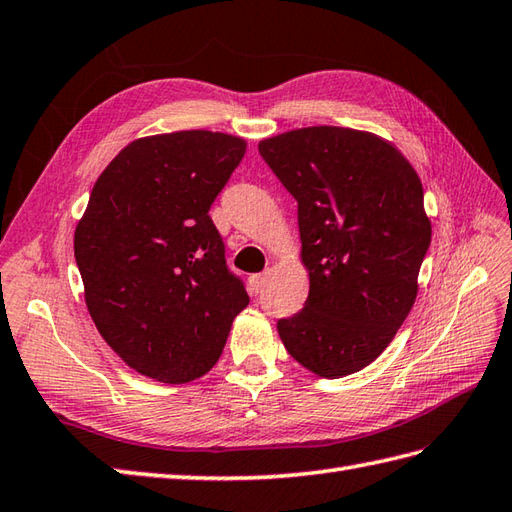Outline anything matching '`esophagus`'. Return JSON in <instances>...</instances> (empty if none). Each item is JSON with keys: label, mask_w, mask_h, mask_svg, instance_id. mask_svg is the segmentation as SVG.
<instances>
[{"label": "esophagus", "mask_w": 512, "mask_h": 512, "mask_svg": "<svg viewBox=\"0 0 512 512\" xmlns=\"http://www.w3.org/2000/svg\"><path fill=\"white\" fill-rule=\"evenodd\" d=\"M265 280H267V274H256V276L249 278V285H252V291H254V293H260V291H263V287H265Z\"/></svg>", "instance_id": "1"}]
</instances>
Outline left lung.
I'll return each mask as SVG.
<instances>
[{
	"label": "left lung",
	"mask_w": 512,
	"mask_h": 512,
	"mask_svg": "<svg viewBox=\"0 0 512 512\" xmlns=\"http://www.w3.org/2000/svg\"><path fill=\"white\" fill-rule=\"evenodd\" d=\"M258 153L298 201L304 309L278 320L289 355L317 377L359 372L388 348L418 293L431 243L423 184L379 135L306 127Z\"/></svg>",
	"instance_id": "obj_1"
}]
</instances>
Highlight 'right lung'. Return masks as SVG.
<instances>
[{"mask_svg": "<svg viewBox=\"0 0 512 512\" xmlns=\"http://www.w3.org/2000/svg\"><path fill=\"white\" fill-rule=\"evenodd\" d=\"M245 149L219 131L151 135L124 146L96 179L74 232L87 311L144 377H203L249 304L208 214Z\"/></svg>", "mask_w": 512, "mask_h": 512, "instance_id": "add662e5", "label": "right lung"}]
</instances>
